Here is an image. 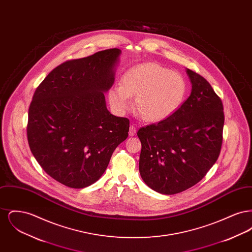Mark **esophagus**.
I'll return each instance as SVG.
<instances>
[{
	"instance_id": "esophagus-1",
	"label": "esophagus",
	"mask_w": 252,
	"mask_h": 252,
	"mask_svg": "<svg viewBox=\"0 0 252 252\" xmlns=\"http://www.w3.org/2000/svg\"><path fill=\"white\" fill-rule=\"evenodd\" d=\"M136 127L134 126H130V127H129V132H128V134H129V136H135V134H136Z\"/></svg>"
}]
</instances>
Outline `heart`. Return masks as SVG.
<instances>
[{
    "label": "heart",
    "instance_id": "1",
    "mask_svg": "<svg viewBox=\"0 0 252 252\" xmlns=\"http://www.w3.org/2000/svg\"><path fill=\"white\" fill-rule=\"evenodd\" d=\"M186 94V82L177 71L168 70L157 63H144L126 72L122 86L115 85L108 92L111 107L124 112L135 97L138 115L149 123L164 120L180 106Z\"/></svg>",
    "mask_w": 252,
    "mask_h": 252
}]
</instances>
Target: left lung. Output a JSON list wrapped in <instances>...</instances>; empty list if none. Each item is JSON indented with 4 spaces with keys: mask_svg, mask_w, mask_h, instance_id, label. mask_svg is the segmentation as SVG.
<instances>
[{
    "mask_svg": "<svg viewBox=\"0 0 252 252\" xmlns=\"http://www.w3.org/2000/svg\"><path fill=\"white\" fill-rule=\"evenodd\" d=\"M186 72L192 84L188 99L165 120L137 133L142 143L141 177L163 194L183 192L202 180L222 145V101L201 75L189 69Z\"/></svg>",
    "mask_w": 252,
    "mask_h": 252,
    "instance_id": "1",
    "label": "left lung"
}]
</instances>
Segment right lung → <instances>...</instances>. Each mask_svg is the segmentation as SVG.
<instances>
[{"mask_svg": "<svg viewBox=\"0 0 252 252\" xmlns=\"http://www.w3.org/2000/svg\"><path fill=\"white\" fill-rule=\"evenodd\" d=\"M120 49H108L55 68L36 88L28 111L31 152L54 180L74 189L105 173L129 120L112 115L105 94L114 83Z\"/></svg>", "mask_w": 252, "mask_h": 252, "instance_id": "1", "label": "right lung"}]
</instances>
